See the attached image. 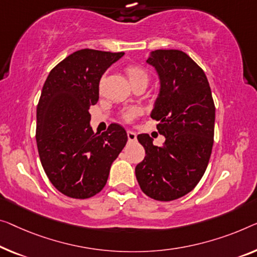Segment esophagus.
<instances>
[{
    "label": "esophagus",
    "instance_id": "obj_1",
    "mask_svg": "<svg viewBox=\"0 0 257 257\" xmlns=\"http://www.w3.org/2000/svg\"><path fill=\"white\" fill-rule=\"evenodd\" d=\"M127 136H128V141L129 142H135L137 140L136 134L134 133V132H130V130H128V132H127Z\"/></svg>",
    "mask_w": 257,
    "mask_h": 257
}]
</instances>
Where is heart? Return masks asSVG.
Listing matches in <instances>:
<instances>
[{"mask_svg":"<svg viewBox=\"0 0 257 257\" xmlns=\"http://www.w3.org/2000/svg\"><path fill=\"white\" fill-rule=\"evenodd\" d=\"M125 72H127L130 83L137 82V80H141V79L148 80L149 78L148 72L145 71V69H143L141 66H137V64H129V66L125 68ZM137 114H139V110L135 108L128 109L125 110V112H123L122 117H123V120L125 121H132L134 117H136Z\"/></svg>","mask_w":257,"mask_h":257,"instance_id":"1","label":"heart"}]
</instances>
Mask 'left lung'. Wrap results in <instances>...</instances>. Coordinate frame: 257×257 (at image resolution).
Masks as SVG:
<instances>
[{
    "label": "left lung",
    "instance_id": "obj_1",
    "mask_svg": "<svg viewBox=\"0 0 257 257\" xmlns=\"http://www.w3.org/2000/svg\"><path fill=\"white\" fill-rule=\"evenodd\" d=\"M147 62L160 80L151 117L166 140L156 147L148 134L137 136L147 156L135 168L136 179L149 197L173 201L193 190L208 167L216 108L204 71L186 53L157 49Z\"/></svg>",
    "mask_w": 257,
    "mask_h": 257
}]
</instances>
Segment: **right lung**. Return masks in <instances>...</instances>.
<instances>
[{
	"instance_id": "right-lung-1",
	"label": "right lung",
	"mask_w": 257,
	"mask_h": 257,
	"mask_svg": "<svg viewBox=\"0 0 257 257\" xmlns=\"http://www.w3.org/2000/svg\"><path fill=\"white\" fill-rule=\"evenodd\" d=\"M123 54L80 49L53 68L44 84L37 106L38 152L49 181L68 197L98 194L127 143L120 124L93 133L89 112L99 99L101 76Z\"/></svg>"
}]
</instances>
